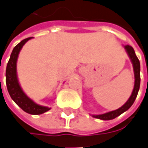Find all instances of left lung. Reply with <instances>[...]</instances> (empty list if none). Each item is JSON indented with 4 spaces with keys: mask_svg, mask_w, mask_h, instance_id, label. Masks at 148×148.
Returning <instances> with one entry per match:
<instances>
[{
    "mask_svg": "<svg viewBox=\"0 0 148 148\" xmlns=\"http://www.w3.org/2000/svg\"><path fill=\"white\" fill-rule=\"evenodd\" d=\"M125 48L127 51V53L130 56V60L132 61V64L134 66V90L132 92V94L130 96L129 100L125 102V105H123L120 108L115 110H112L105 114H101V115H92V117L94 118H97L100 120H113L116 118L117 116L121 115L122 113H124L125 111L128 110L131 107V106L134 104L135 99L138 96V92L139 90V87H140V62L139 60L138 59L134 48L130 46V45H126L125 46Z\"/></svg>",
    "mask_w": 148,
    "mask_h": 148,
    "instance_id": "left-lung-1",
    "label": "left lung"
}]
</instances>
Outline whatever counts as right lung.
I'll use <instances>...</instances> for the list:
<instances>
[{
    "instance_id": "right-lung-1",
    "label": "right lung",
    "mask_w": 148,
    "mask_h": 148,
    "mask_svg": "<svg viewBox=\"0 0 148 148\" xmlns=\"http://www.w3.org/2000/svg\"><path fill=\"white\" fill-rule=\"evenodd\" d=\"M32 38L23 39L18 45L14 47L10 55V58L8 61L5 71V78H6V86L9 94L14 101L18 105V106L23 110V111L27 112L31 115H40L47 112L51 109L47 106H42L40 105L36 104L33 100H31L27 95L23 92L20 85L18 84L17 78V71H16V63L17 59L20 50L23 46Z\"/></svg>"
}]
</instances>
